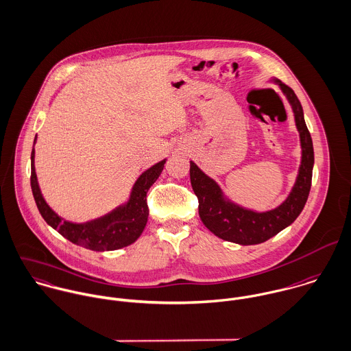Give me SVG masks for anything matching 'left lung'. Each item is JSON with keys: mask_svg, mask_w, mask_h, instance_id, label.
<instances>
[{"mask_svg": "<svg viewBox=\"0 0 351 351\" xmlns=\"http://www.w3.org/2000/svg\"><path fill=\"white\" fill-rule=\"evenodd\" d=\"M274 82L280 86L291 106L301 142V164L295 183L278 208L259 213L236 205L223 195L221 187L202 172L195 162L190 161L191 186L198 197V209L202 222L219 239L241 245L261 244L293 223L304 209L311 190L315 156L301 103L291 88L280 80H274Z\"/></svg>", "mask_w": 351, "mask_h": 351, "instance_id": "left-lung-1", "label": "left lung"}]
</instances>
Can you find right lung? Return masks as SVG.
Wrapping results in <instances>:
<instances>
[{
	"label": "right lung",
	"instance_id": "right-lung-1",
	"mask_svg": "<svg viewBox=\"0 0 351 351\" xmlns=\"http://www.w3.org/2000/svg\"><path fill=\"white\" fill-rule=\"evenodd\" d=\"M36 142V137L34 145ZM35 149L31 152V189L36 202V206L40 211L45 221L58 230L65 239L73 244L81 245L92 251H114L133 244L145 229L147 222L149 209L146 204V194L150 186L158 179L160 173L164 169L167 158L154 164L143 173L133 186L130 198L125 205L118 206L108 214L99 217L92 221L82 223H75L64 219L56 211L53 210L45 201L36 172H35Z\"/></svg>",
	"mask_w": 351,
	"mask_h": 351
}]
</instances>
